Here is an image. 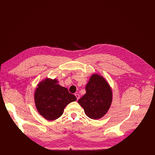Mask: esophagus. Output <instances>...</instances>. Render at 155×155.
I'll return each instance as SVG.
<instances>
[{
    "label": "esophagus",
    "mask_w": 155,
    "mask_h": 155,
    "mask_svg": "<svg viewBox=\"0 0 155 155\" xmlns=\"http://www.w3.org/2000/svg\"><path fill=\"white\" fill-rule=\"evenodd\" d=\"M75 96H76V97H77V100H78V99H79V98H80V95H79V94H75Z\"/></svg>",
    "instance_id": "34e87169"
}]
</instances>
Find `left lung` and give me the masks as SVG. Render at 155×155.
I'll list each match as a JSON object with an SVG mask.
<instances>
[{
    "instance_id": "obj_1",
    "label": "left lung",
    "mask_w": 155,
    "mask_h": 155,
    "mask_svg": "<svg viewBox=\"0 0 155 155\" xmlns=\"http://www.w3.org/2000/svg\"><path fill=\"white\" fill-rule=\"evenodd\" d=\"M86 91L78 103L90 118L98 120L102 118L108 111L112 102V87L104 77L94 74L86 86Z\"/></svg>"
}]
</instances>
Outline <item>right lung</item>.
I'll use <instances>...</instances> for the list:
<instances>
[{
	"label": "right lung",
	"mask_w": 155,
	"mask_h": 155,
	"mask_svg": "<svg viewBox=\"0 0 155 155\" xmlns=\"http://www.w3.org/2000/svg\"><path fill=\"white\" fill-rule=\"evenodd\" d=\"M77 97L67 88L58 84L56 78H46L37 84L34 93L35 105L38 114L48 121L59 118L65 107Z\"/></svg>",
	"instance_id": "obj_1"
}]
</instances>
